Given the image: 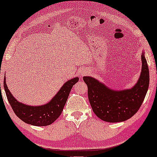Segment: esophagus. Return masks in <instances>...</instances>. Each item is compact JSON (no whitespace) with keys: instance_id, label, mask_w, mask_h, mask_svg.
<instances>
[{"instance_id":"esophagus-1","label":"esophagus","mask_w":157,"mask_h":157,"mask_svg":"<svg viewBox=\"0 0 157 157\" xmlns=\"http://www.w3.org/2000/svg\"><path fill=\"white\" fill-rule=\"evenodd\" d=\"M86 74H87L86 71H81V76H85Z\"/></svg>"}]
</instances>
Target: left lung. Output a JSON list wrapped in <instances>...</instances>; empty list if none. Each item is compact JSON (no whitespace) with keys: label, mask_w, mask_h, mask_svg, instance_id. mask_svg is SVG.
I'll list each match as a JSON object with an SVG mask.
<instances>
[{"label":"left lung","mask_w":157,"mask_h":157,"mask_svg":"<svg viewBox=\"0 0 157 157\" xmlns=\"http://www.w3.org/2000/svg\"><path fill=\"white\" fill-rule=\"evenodd\" d=\"M141 72L131 89L115 90L91 76H83L88 96L94 113L104 121H124L136 113L144 100L149 84V71L144 53L141 54Z\"/></svg>","instance_id":"left-lung-1"}]
</instances>
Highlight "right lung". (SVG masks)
Returning a JSON list of instances; mask_svg holds the SVG:
<instances>
[{
  "instance_id": "obj_1",
  "label": "right lung",
  "mask_w": 157,
  "mask_h": 157,
  "mask_svg": "<svg viewBox=\"0 0 157 157\" xmlns=\"http://www.w3.org/2000/svg\"><path fill=\"white\" fill-rule=\"evenodd\" d=\"M78 77H74L66 81L50 101L40 106H30L19 102L8 89L6 76L3 84L8 101L17 117L26 124L44 126L50 125L60 117L71 90L73 86L78 82Z\"/></svg>"
}]
</instances>
